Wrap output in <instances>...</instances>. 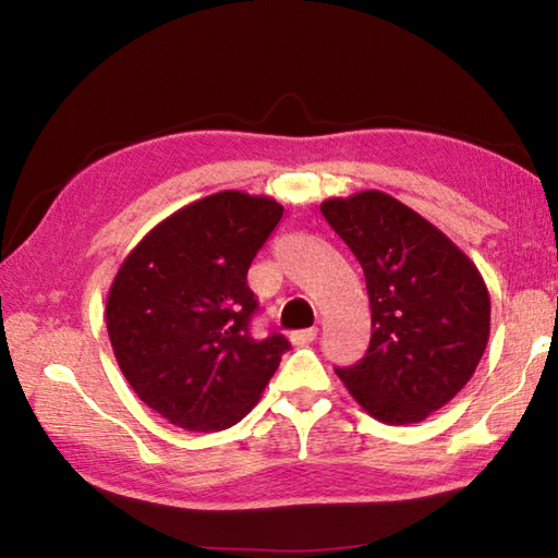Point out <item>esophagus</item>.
<instances>
[{
	"mask_svg": "<svg viewBox=\"0 0 558 558\" xmlns=\"http://www.w3.org/2000/svg\"><path fill=\"white\" fill-rule=\"evenodd\" d=\"M315 337H317V329L315 327L313 329H300V332H292L290 335V342L295 344V347H305L310 342H315Z\"/></svg>",
	"mask_w": 558,
	"mask_h": 558,
	"instance_id": "obj_1",
	"label": "esophagus"
}]
</instances>
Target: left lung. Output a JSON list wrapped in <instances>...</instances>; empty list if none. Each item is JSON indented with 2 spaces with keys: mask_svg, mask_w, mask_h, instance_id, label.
I'll return each instance as SVG.
<instances>
[{
  "mask_svg": "<svg viewBox=\"0 0 558 558\" xmlns=\"http://www.w3.org/2000/svg\"><path fill=\"white\" fill-rule=\"evenodd\" d=\"M319 211L362 266L372 305L366 356L337 376L372 418L421 423L456 399L485 354V280L438 226L376 189L332 196Z\"/></svg>",
  "mask_w": 558,
  "mask_h": 558,
  "instance_id": "obj_1",
  "label": "left lung"
}]
</instances>
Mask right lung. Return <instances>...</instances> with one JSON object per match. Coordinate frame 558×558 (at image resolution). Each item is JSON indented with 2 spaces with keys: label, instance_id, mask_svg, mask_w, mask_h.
<instances>
[{
  "label": "right lung",
  "instance_id": "right-lung-1",
  "mask_svg": "<svg viewBox=\"0 0 558 558\" xmlns=\"http://www.w3.org/2000/svg\"><path fill=\"white\" fill-rule=\"evenodd\" d=\"M280 216L272 196L226 189L169 214L120 263L106 300L112 352L132 391L172 426H235L290 347L248 332L256 298L245 272Z\"/></svg>",
  "mask_w": 558,
  "mask_h": 558
}]
</instances>
